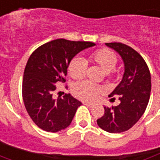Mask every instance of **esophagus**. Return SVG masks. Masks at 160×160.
<instances>
[{
    "label": "esophagus",
    "instance_id": "esophagus-1",
    "mask_svg": "<svg viewBox=\"0 0 160 160\" xmlns=\"http://www.w3.org/2000/svg\"><path fill=\"white\" fill-rule=\"evenodd\" d=\"M83 104L86 105V106H88V107H92V106H93V104H92V103H89V102H83Z\"/></svg>",
    "mask_w": 160,
    "mask_h": 160
}]
</instances>
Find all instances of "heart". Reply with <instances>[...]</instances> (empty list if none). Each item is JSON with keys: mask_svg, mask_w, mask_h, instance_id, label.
<instances>
[{"mask_svg": "<svg viewBox=\"0 0 160 160\" xmlns=\"http://www.w3.org/2000/svg\"><path fill=\"white\" fill-rule=\"evenodd\" d=\"M91 60L99 65L105 73H110L114 71L117 64V58L115 54L105 48L96 51L91 56ZM68 72L74 80L82 79L85 76L86 72L85 61L80 58L72 59L68 67ZM72 91L75 97L80 98V100L92 102L97 99L102 89L99 86L93 84L89 81H81L73 86Z\"/></svg>", "mask_w": 160, "mask_h": 160, "instance_id": "heart-1", "label": "heart"}]
</instances>
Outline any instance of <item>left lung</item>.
<instances>
[{"mask_svg": "<svg viewBox=\"0 0 160 160\" xmlns=\"http://www.w3.org/2000/svg\"><path fill=\"white\" fill-rule=\"evenodd\" d=\"M105 45L121 57L124 74L119 84L109 95L110 97H120V103L117 106H104V114L97 122L106 132L121 133L131 128L145 112L152 89L151 73L143 58L131 47L119 42Z\"/></svg>", "mask_w": 160, "mask_h": 160, "instance_id": "8db88e82", "label": "left lung"}]
</instances>
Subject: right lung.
<instances>
[{"mask_svg": "<svg viewBox=\"0 0 160 160\" xmlns=\"http://www.w3.org/2000/svg\"><path fill=\"white\" fill-rule=\"evenodd\" d=\"M96 44L58 39L35 49L24 72L22 94L25 109L32 121L44 131L56 133L69 127L82 104L70 94L55 99L56 84L64 82L72 59Z\"/></svg>", "mask_w": 160, "mask_h": 160, "instance_id": "right-lung-1", "label": "right lung"}]
</instances>
